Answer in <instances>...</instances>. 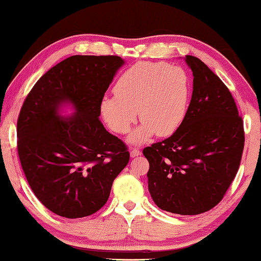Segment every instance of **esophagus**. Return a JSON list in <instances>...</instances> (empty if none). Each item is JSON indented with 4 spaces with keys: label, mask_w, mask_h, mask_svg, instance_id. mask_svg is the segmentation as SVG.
I'll list each match as a JSON object with an SVG mask.
<instances>
[{
    "label": "esophagus",
    "mask_w": 261,
    "mask_h": 261,
    "mask_svg": "<svg viewBox=\"0 0 261 261\" xmlns=\"http://www.w3.org/2000/svg\"><path fill=\"white\" fill-rule=\"evenodd\" d=\"M140 154H141V152L139 151V149H137V148L130 149V156H132V158H135V156H138V155H140Z\"/></svg>",
    "instance_id": "obj_1"
}]
</instances>
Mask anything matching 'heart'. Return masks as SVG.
I'll return each instance as SVG.
<instances>
[{
    "mask_svg": "<svg viewBox=\"0 0 261 261\" xmlns=\"http://www.w3.org/2000/svg\"><path fill=\"white\" fill-rule=\"evenodd\" d=\"M114 90L101 99L102 117L113 132L126 134L139 112L141 123L128 138L133 145L144 144L155 133H174L187 115L190 82L180 67L139 62L121 74Z\"/></svg>",
    "mask_w": 261,
    "mask_h": 261,
    "instance_id": "b5f03b06",
    "label": "heart"
}]
</instances>
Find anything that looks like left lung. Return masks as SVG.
Masks as SVG:
<instances>
[{
  "label": "left lung",
  "mask_w": 261,
  "mask_h": 261,
  "mask_svg": "<svg viewBox=\"0 0 261 261\" xmlns=\"http://www.w3.org/2000/svg\"><path fill=\"white\" fill-rule=\"evenodd\" d=\"M194 90L179 128L146 147L148 190L160 209L198 215L219 204L240 166L244 121L222 81L194 56L185 57Z\"/></svg>",
  "instance_id": "obj_1"
}]
</instances>
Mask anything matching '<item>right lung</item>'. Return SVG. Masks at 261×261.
I'll return each mask as SVG.
<instances>
[{"mask_svg": "<svg viewBox=\"0 0 261 261\" xmlns=\"http://www.w3.org/2000/svg\"><path fill=\"white\" fill-rule=\"evenodd\" d=\"M117 56H72L49 69L24 99L17 119V153L28 184L48 210L66 219L89 216L108 201L129 162L127 146L106 130L101 99ZM64 104L75 109L66 119Z\"/></svg>", "mask_w": 261, "mask_h": 261, "instance_id": "1", "label": "right lung"}]
</instances>
